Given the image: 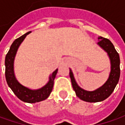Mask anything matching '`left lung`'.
Returning <instances> with one entry per match:
<instances>
[{
	"mask_svg": "<svg viewBox=\"0 0 125 125\" xmlns=\"http://www.w3.org/2000/svg\"><path fill=\"white\" fill-rule=\"evenodd\" d=\"M97 44L108 53L111 61V72L108 80L103 85L94 91H87L80 88L74 79L73 73L70 69V76L73 89L76 96L81 100L88 102H98L108 98L113 92L120 75V56L113 44L109 40L102 37L98 38Z\"/></svg>",
	"mask_w": 125,
	"mask_h": 125,
	"instance_id": "8db88e82",
	"label": "left lung"
}]
</instances>
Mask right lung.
<instances>
[{
  "mask_svg": "<svg viewBox=\"0 0 125 125\" xmlns=\"http://www.w3.org/2000/svg\"><path fill=\"white\" fill-rule=\"evenodd\" d=\"M31 32H28L20 37L16 39L10 46V49L5 56V78L7 85L11 88L13 93L15 94L19 99L27 103H35L44 100L49 97L53 87V82L58 69L55 70L49 76V81L44 86L37 90H31L22 85L17 81L14 72V60L17 53L19 46L23 41L27 35Z\"/></svg>",
  "mask_w": 125,
  "mask_h": 125,
  "instance_id": "add662e5",
  "label": "right lung"
}]
</instances>
